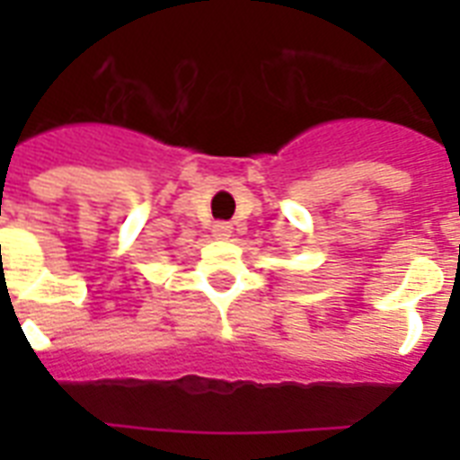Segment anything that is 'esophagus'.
Returning <instances> with one entry per match:
<instances>
[{"label": "esophagus", "instance_id": "obj_1", "mask_svg": "<svg viewBox=\"0 0 460 460\" xmlns=\"http://www.w3.org/2000/svg\"><path fill=\"white\" fill-rule=\"evenodd\" d=\"M212 234H215V238H222V241H226V238L234 234V226H231L229 222H215V226H212Z\"/></svg>", "mask_w": 460, "mask_h": 460}]
</instances>
